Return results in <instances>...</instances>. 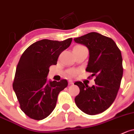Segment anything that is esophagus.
Instances as JSON below:
<instances>
[{"instance_id": "1", "label": "esophagus", "mask_w": 134, "mask_h": 134, "mask_svg": "<svg viewBox=\"0 0 134 134\" xmlns=\"http://www.w3.org/2000/svg\"><path fill=\"white\" fill-rule=\"evenodd\" d=\"M69 85H72L73 84V81L72 80H69V82H68Z\"/></svg>"}]
</instances>
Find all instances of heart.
<instances>
[{"label":"heart","instance_id":"1","mask_svg":"<svg viewBox=\"0 0 134 134\" xmlns=\"http://www.w3.org/2000/svg\"><path fill=\"white\" fill-rule=\"evenodd\" d=\"M82 47V46L77 45V46H76V47ZM75 73H76V71H75V70H70V71H68V75H70V76L75 75Z\"/></svg>","mask_w":134,"mask_h":134}]
</instances>
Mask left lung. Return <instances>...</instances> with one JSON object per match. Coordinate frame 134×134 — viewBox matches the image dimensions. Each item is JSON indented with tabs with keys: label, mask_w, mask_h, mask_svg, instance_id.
I'll list each match as a JSON object with an SVG mask.
<instances>
[{
	"label": "left lung",
	"mask_w": 134,
	"mask_h": 134,
	"mask_svg": "<svg viewBox=\"0 0 134 134\" xmlns=\"http://www.w3.org/2000/svg\"><path fill=\"white\" fill-rule=\"evenodd\" d=\"M75 43L89 50L86 70L96 76L95 84L90 87L78 81L80 93L75 98L79 109L89 115L104 112L116 99L123 77V59L120 50L111 38L93 32L75 38Z\"/></svg>",
	"instance_id": "left-lung-1"
}]
</instances>
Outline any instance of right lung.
Returning <instances> with one entry per match:
<instances>
[{"label":"right lung","mask_w":134,"mask_h":134,"mask_svg":"<svg viewBox=\"0 0 134 134\" xmlns=\"http://www.w3.org/2000/svg\"><path fill=\"white\" fill-rule=\"evenodd\" d=\"M72 38L62 41L44 39L30 45L21 55L16 70L13 87L20 109L29 118L41 120L55 109L57 97L67 87L65 79L47 81L49 67L57 64L61 53Z\"/></svg>","instance_id":"1"}]
</instances>
